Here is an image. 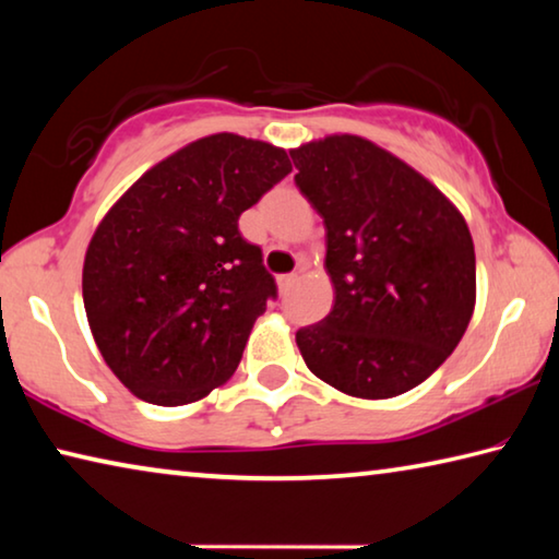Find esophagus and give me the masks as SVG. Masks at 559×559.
Returning <instances> with one entry per match:
<instances>
[{"mask_svg": "<svg viewBox=\"0 0 559 559\" xmlns=\"http://www.w3.org/2000/svg\"><path fill=\"white\" fill-rule=\"evenodd\" d=\"M296 281H298V273H286V276H278V278H276V283H278V290H281V293H286V290H288Z\"/></svg>", "mask_w": 559, "mask_h": 559, "instance_id": "1", "label": "esophagus"}]
</instances>
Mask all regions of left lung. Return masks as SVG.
<instances>
[{
  "label": "left lung",
  "mask_w": 559,
  "mask_h": 559,
  "mask_svg": "<svg viewBox=\"0 0 559 559\" xmlns=\"http://www.w3.org/2000/svg\"><path fill=\"white\" fill-rule=\"evenodd\" d=\"M296 185L325 222L333 310L300 328L308 370L343 394L390 400L441 367L476 308L463 214L412 165L359 135L290 150Z\"/></svg>",
  "instance_id": "8db88e82"
}]
</instances>
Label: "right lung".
Instances as JSON below:
<instances>
[{
  "mask_svg": "<svg viewBox=\"0 0 559 559\" xmlns=\"http://www.w3.org/2000/svg\"><path fill=\"white\" fill-rule=\"evenodd\" d=\"M290 169L283 147L216 132L150 167L93 231L83 261L91 333L143 402H200L236 372L276 298L239 216Z\"/></svg>",
  "mask_w": 559,
  "mask_h": 559,
  "instance_id": "add662e5",
  "label": "right lung"
}]
</instances>
